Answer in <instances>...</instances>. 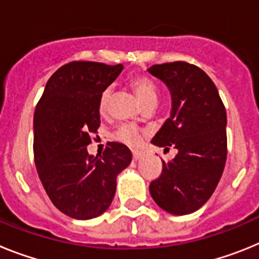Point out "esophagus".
Wrapping results in <instances>:
<instances>
[{"label": "esophagus", "instance_id": "esophagus-1", "mask_svg": "<svg viewBox=\"0 0 259 259\" xmlns=\"http://www.w3.org/2000/svg\"><path fill=\"white\" fill-rule=\"evenodd\" d=\"M141 157H143V153L141 152H137V150H134V152H132V158H134V161L140 159Z\"/></svg>", "mask_w": 259, "mask_h": 259}]
</instances>
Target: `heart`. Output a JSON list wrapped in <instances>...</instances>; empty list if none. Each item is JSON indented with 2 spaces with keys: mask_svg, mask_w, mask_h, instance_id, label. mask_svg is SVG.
Returning a JSON list of instances; mask_svg holds the SVG:
<instances>
[{
  "mask_svg": "<svg viewBox=\"0 0 259 259\" xmlns=\"http://www.w3.org/2000/svg\"><path fill=\"white\" fill-rule=\"evenodd\" d=\"M131 87L134 88L135 93L139 96V98H140L146 107L155 106V104L158 102V97H159V92H158V88L155 85V83L150 77L144 76V75L134 76L131 79ZM111 96H113V89H111V87H107V88H105L102 91L101 96L98 98V111H100V114H106L107 109H109ZM114 137H115V140H118L119 143H123L125 145L134 146L135 148V146H139L141 144L143 134L136 127L123 124L116 130V132L114 134Z\"/></svg>",
  "mask_w": 259,
  "mask_h": 259,
  "instance_id": "heart-1",
  "label": "heart"
}]
</instances>
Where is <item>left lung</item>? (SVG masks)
I'll return each mask as SVG.
<instances>
[{
  "label": "left lung",
  "instance_id": "obj_1",
  "mask_svg": "<svg viewBox=\"0 0 259 259\" xmlns=\"http://www.w3.org/2000/svg\"><path fill=\"white\" fill-rule=\"evenodd\" d=\"M148 71L168 87L172 98L171 116L152 143L178 149L172 161H162L150 194L164 211L191 214L211 197L226 166V107L212 80L197 66L176 61Z\"/></svg>",
  "mask_w": 259,
  "mask_h": 259
}]
</instances>
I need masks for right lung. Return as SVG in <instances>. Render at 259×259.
<instances>
[{
  "instance_id": "right-lung-1",
  "label": "right lung",
  "mask_w": 259,
  "mask_h": 259,
  "mask_svg": "<svg viewBox=\"0 0 259 259\" xmlns=\"http://www.w3.org/2000/svg\"><path fill=\"white\" fill-rule=\"evenodd\" d=\"M123 65L74 61L48 80L33 116V157L53 205L71 218L87 221L107 210L116 176L132 161L131 150L107 143L102 155L87 146L100 127L98 98Z\"/></svg>"
}]
</instances>
